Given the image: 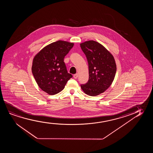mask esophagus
Returning a JSON list of instances; mask_svg holds the SVG:
<instances>
[{"label": "esophagus", "mask_w": 153, "mask_h": 153, "mask_svg": "<svg viewBox=\"0 0 153 153\" xmlns=\"http://www.w3.org/2000/svg\"><path fill=\"white\" fill-rule=\"evenodd\" d=\"M78 77V74H76L75 75H74V78H75V79H77Z\"/></svg>", "instance_id": "1"}]
</instances>
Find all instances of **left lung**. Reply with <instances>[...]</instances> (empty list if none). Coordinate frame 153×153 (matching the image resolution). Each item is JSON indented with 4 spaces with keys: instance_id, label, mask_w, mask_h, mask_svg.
Masks as SVG:
<instances>
[{
    "instance_id": "left-lung-1",
    "label": "left lung",
    "mask_w": 153,
    "mask_h": 153,
    "mask_svg": "<svg viewBox=\"0 0 153 153\" xmlns=\"http://www.w3.org/2000/svg\"><path fill=\"white\" fill-rule=\"evenodd\" d=\"M86 55L89 67V80L81 88L86 94L96 96L105 92L115 77L117 66L111 53L102 44L93 40L80 44Z\"/></svg>"
}]
</instances>
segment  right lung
<instances>
[{
	"label": "right lung",
	"mask_w": 153,
	"mask_h": 153,
	"mask_svg": "<svg viewBox=\"0 0 153 153\" xmlns=\"http://www.w3.org/2000/svg\"><path fill=\"white\" fill-rule=\"evenodd\" d=\"M74 44L59 40L45 46L34 57L33 75L39 87L48 94L61 92L73 77L67 72L64 59Z\"/></svg>",
	"instance_id": "right-lung-1"
}]
</instances>
